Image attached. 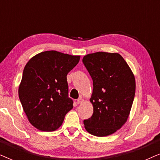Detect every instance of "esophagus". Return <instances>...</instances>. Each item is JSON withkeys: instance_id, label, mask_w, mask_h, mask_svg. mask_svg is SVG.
I'll return each mask as SVG.
<instances>
[{"instance_id": "esophagus-1", "label": "esophagus", "mask_w": 160, "mask_h": 160, "mask_svg": "<svg viewBox=\"0 0 160 160\" xmlns=\"http://www.w3.org/2000/svg\"><path fill=\"white\" fill-rule=\"evenodd\" d=\"M84 102V100L83 99V98H78V99L77 100V103L78 104H82V103H83V102Z\"/></svg>"}]
</instances>
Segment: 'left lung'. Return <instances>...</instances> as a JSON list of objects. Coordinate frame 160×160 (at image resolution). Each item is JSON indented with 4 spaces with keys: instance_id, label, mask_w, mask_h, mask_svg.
Returning <instances> with one entry per match:
<instances>
[{
    "instance_id": "1",
    "label": "left lung",
    "mask_w": 160,
    "mask_h": 160,
    "mask_svg": "<svg viewBox=\"0 0 160 160\" xmlns=\"http://www.w3.org/2000/svg\"><path fill=\"white\" fill-rule=\"evenodd\" d=\"M82 61L93 82L89 99L93 113L84 121V128L95 136L110 135L128 121L135 93V76L119 53L98 52L87 54Z\"/></svg>"
}]
</instances>
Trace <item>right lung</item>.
I'll use <instances>...</instances> for the list:
<instances>
[{"label": "right lung", "instance_id": "add662e5", "mask_svg": "<svg viewBox=\"0 0 160 160\" xmlns=\"http://www.w3.org/2000/svg\"><path fill=\"white\" fill-rule=\"evenodd\" d=\"M80 60L51 50L30 58L24 68L19 98L28 121L34 128L52 132L60 128L73 108L68 98L67 75Z\"/></svg>", "mask_w": 160, "mask_h": 160}]
</instances>
